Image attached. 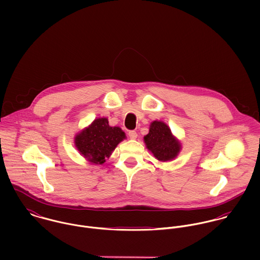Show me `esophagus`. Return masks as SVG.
I'll return each instance as SVG.
<instances>
[{
  "label": "esophagus",
  "instance_id": "esophagus-1",
  "mask_svg": "<svg viewBox=\"0 0 260 260\" xmlns=\"http://www.w3.org/2000/svg\"><path fill=\"white\" fill-rule=\"evenodd\" d=\"M128 135H129V137H130L131 139H136V138H137V132L134 131V130L129 131V132H128Z\"/></svg>",
  "mask_w": 260,
  "mask_h": 260
}]
</instances>
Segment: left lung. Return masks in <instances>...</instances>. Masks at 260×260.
Returning a JSON list of instances; mask_svg holds the SVG:
<instances>
[{
	"label": "left lung",
	"mask_w": 260,
	"mask_h": 260,
	"mask_svg": "<svg viewBox=\"0 0 260 260\" xmlns=\"http://www.w3.org/2000/svg\"><path fill=\"white\" fill-rule=\"evenodd\" d=\"M144 142L159 161L171 160L180 151V143L172 136L169 127L160 121L151 123L149 133L144 137Z\"/></svg>",
	"instance_id": "1"
}]
</instances>
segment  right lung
Masks as SVG:
<instances>
[{"instance_id": "obj_1", "label": "right lung", "mask_w": 260, "mask_h": 260, "mask_svg": "<svg viewBox=\"0 0 260 260\" xmlns=\"http://www.w3.org/2000/svg\"><path fill=\"white\" fill-rule=\"evenodd\" d=\"M124 138L125 133L119 127L109 126L106 118H98L75 137V144L90 162L103 164Z\"/></svg>"}]
</instances>
